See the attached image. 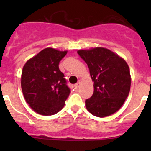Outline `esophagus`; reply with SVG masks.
<instances>
[{
	"label": "esophagus",
	"instance_id": "obj_1",
	"mask_svg": "<svg viewBox=\"0 0 151 151\" xmlns=\"http://www.w3.org/2000/svg\"><path fill=\"white\" fill-rule=\"evenodd\" d=\"M80 85H81V83H80V82H77V83H76V85H74V87H75V88H76V89H78V88H79Z\"/></svg>",
	"mask_w": 151,
	"mask_h": 151
}]
</instances>
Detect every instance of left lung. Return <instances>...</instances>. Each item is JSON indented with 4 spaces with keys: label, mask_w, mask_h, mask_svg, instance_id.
<instances>
[{
    "label": "left lung",
    "mask_w": 151,
    "mask_h": 151,
    "mask_svg": "<svg viewBox=\"0 0 151 151\" xmlns=\"http://www.w3.org/2000/svg\"><path fill=\"white\" fill-rule=\"evenodd\" d=\"M77 52L87 63L94 82L93 95L85 101L86 109L101 118L115 113L130 91L132 78L126 61L102 47Z\"/></svg>",
    "instance_id": "left-lung-1"
}]
</instances>
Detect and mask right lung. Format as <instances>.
Returning <instances> with one entry per match:
<instances>
[{
    "instance_id": "right-lung-1",
    "label": "right lung",
    "mask_w": 151,
    "mask_h": 151,
    "mask_svg": "<svg viewBox=\"0 0 151 151\" xmlns=\"http://www.w3.org/2000/svg\"><path fill=\"white\" fill-rule=\"evenodd\" d=\"M67 50L47 47L27 60L22 68L21 88L26 103L42 116L56 114L70 93L59 63Z\"/></svg>"
}]
</instances>
